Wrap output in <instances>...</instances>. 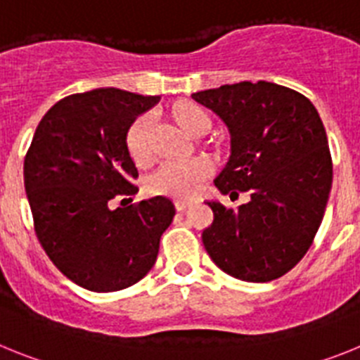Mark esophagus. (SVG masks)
Masks as SVG:
<instances>
[{
    "mask_svg": "<svg viewBox=\"0 0 360 360\" xmlns=\"http://www.w3.org/2000/svg\"><path fill=\"white\" fill-rule=\"evenodd\" d=\"M189 205H191V200H186V198L174 200V207H176V211H186Z\"/></svg>",
    "mask_w": 360,
    "mask_h": 360,
    "instance_id": "34e87169",
    "label": "esophagus"
}]
</instances>
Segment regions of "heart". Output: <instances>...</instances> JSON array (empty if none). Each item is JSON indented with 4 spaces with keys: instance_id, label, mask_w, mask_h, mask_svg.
<instances>
[{
    "instance_id": "1",
    "label": "heart",
    "mask_w": 360,
    "mask_h": 360,
    "mask_svg": "<svg viewBox=\"0 0 360 360\" xmlns=\"http://www.w3.org/2000/svg\"><path fill=\"white\" fill-rule=\"evenodd\" d=\"M173 115L180 128L189 135L205 131L209 117L202 108L191 103H180L173 108ZM153 119L149 113L136 117L126 131V149L136 164L149 160V129ZM212 165L205 157L167 160L160 164L146 180V189L151 195H165L173 198H191L198 191L200 184L209 176Z\"/></svg>"
}]
</instances>
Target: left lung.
<instances>
[{"mask_svg":"<svg viewBox=\"0 0 360 360\" xmlns=\"http://www.w3.org/2000/svg\"><path fill=\"white\" fill-rule=\"evenodd\" d=\"M191 98L219 117L231 135V157L214 186L224 195L250 193L236 211L207 202L214 219L202 232L203 247L232 278H281L310 249L332 189L328 139L316 106L266 81L224 84Z\"/></svg>","mask_w":360,"mask_h":360,"instance_id":"obj_1","label":"left lung"}]
</instances>
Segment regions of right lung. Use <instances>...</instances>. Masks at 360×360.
Instances as JSON below:
<instances>
[{
    "label": "right lung",
    "mask_w": 360,
    "mask_h": 360,
    "mask_svg": "<svg viewBox=\"0 0 360 360\" xmlns=\"http://www.w3.org/2000/svg\"><path fill=\"white\" fill-rule=\"evenodd\" d=\"M158 101L119 88L68 95L41 119L25 157L37 240L53 265L86 290L117 292L141 281L173 221L174 205L165 196L124 207L139 193L126 131ZM115 198H124L122 208L110 207Z\"/></svg>",
    "instance_id": "1"
}]
</instances>
